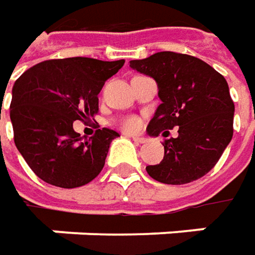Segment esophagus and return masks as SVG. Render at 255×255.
<instances>
[{
  "mask_svg": "<svg viewBox=\"0 0 255 255\" xmlns=\"http://www.w3.org/2000/svg\"><path fill=\"white\" fill-rule=\"evenodd\" d=\"M132 139L137 142V144H144V142H147V138H144V137H139V135H134Z\"/></svg>",
  "mask_w": 255,
  "mask_h": 255,
  "instance_id": "34e87169",
  "label": "esophagus"
}]
</instances>
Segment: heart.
<instances>
[{
    "label": "heart",
    "mask_w": 255,
    "mask_h": 255,
    "mask_svg": "<svg viewBox=\"0 0 255 255\" xmlns=\"http://www.w3.org/2000/svg\"><path fill=\"white\" fill-rule=\"evenodd\" d=\"M121 127L124 128L126 131H137L139 127H141V123H139V120L137 117H128L126 118L123 123H121Z\"/></svg>",
    "instance_id": "heart-1"
}]
</instances>
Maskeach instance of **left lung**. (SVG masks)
<instances>
[{
  "instance_id": "obj_1",
  "label": "left lung",
  "mask_w": 255,
  "mask_h": 255,
  "mask_svg": "<svg viewBox=\"0 0 255 255\" xmlns=\"http://www.w3.org/2000/svg\"><path fill=\"white\" fill-rule=\"evenodd\" d=\"M129 67L158 85L161 104L147 132L157 137L164 129L178 127L175 138L164 139L162 161L145 167L148 175L171 185L201 178L233 138L234 103L226 78L203 60L171 51L132 60Z\"/></svg>"
}]
</instances>
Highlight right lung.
<instances>
[{"instance_id":"1","label":"right lung","mask_w":255,"mask_h":255,"mask_svg":"<svg viewBox=\"0 0 255 255\" xmlns=\"http://www.w3.org/2000/svg\"><path fill=\"white\" fill-rule=\"evenodd\" d=\"M124 62L85 57L48 60L31 67L15 81L9 107L14 141L42 181L75 188L101 172L110 144L120 134L103 128L83 139L72 123L94 118L103 85Z\"/></svg>"}]
</instances>
